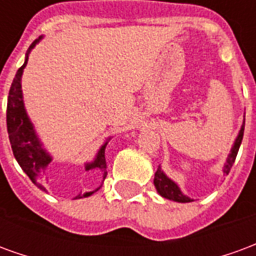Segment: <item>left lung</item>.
I'll return each mask as SVG.
<instances>
[{
  "mask_svg": "<svg viewBox=\"0 0 256 256\" xmlns=\"http://www.w3.org/2000/svg\"><path fill=\"white\" fill-rule=\"evenodd\" d=\"M244 124H246V119L242 120V128H240V132H238V136H237V138L234 140V144L232 146L230 154L228 155V159H226L225 164H224V168H222L224 176H228V174H229L232 166H233V163L236 160L237 152H238V148H240V145H242V136H244ZM154 184H155L156 190H158V193L160 194L162 198H168V200H172V202H178V203H189V202H193V198H188L186 194H184V193L181 192L180 186L172 181V178L167 177L166 174L163 172V170L160 168V166L158 168V172H155Z\"/></svg>",
  "mask_w": 256,
  "mask_h": 256,
  "instance_id": "obj_1",
  "label": "left lung"
}]
</instances>
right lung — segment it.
I'll use <instances>...</instances> for the list:
<instances>
[{"instance_id": "right-lung-1", "label": "right lung", "mask_w": 256, "mask_h": 256, "mask_svg": "<svg viewBox=\"0 0 256 256\" xmlns=\"http://www.w3.org/2000/svg\"><path fill=\"white\" fill-rule=\"evenodd\" d=\"M41 40L42 36H40L30 45L28 50L26 53L24 64L18 70L12 86L9 89L8 106H6V128H8L9 141H10V146L14 150V159L18 160L22 170L28 176L32 184H36L38 188L45 190V186L42 182H44L45 170L49 166V163L52 162V156L49 155V152L44 148V144L36 134L34 124L27 115L24 100H23V92H22V75H23V70L27 66V62H28V54ZM110 140L111 137H108L106 142L101 145L93 160L84 163V172H100L102 181L106 177V146ZM100 188L101 186H98L92 192L79 193L78 196H75V198L92 196Z\"/></svg>"}]
</instances>
